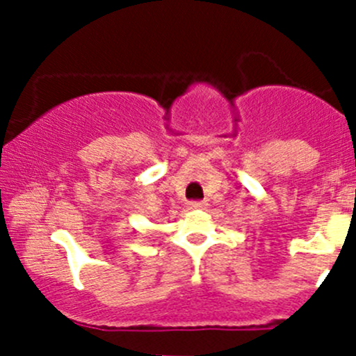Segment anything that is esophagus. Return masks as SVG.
<instances>
[{
    "label": "esophagus",
    "mask_w": 356,
    "mask_h": 356,
    "mask_svg": "<svg viewBox=\"0 0 356 356\" xmlns=\"http://www.w3.org/2000/svg\"><path fill=\"white\" fill-rule=\"evenodd\" d=\"M204 207H207V201H191V203H189V208H191V210H203Z\"/></svg>",
    "instance_id": "obj_1"
}]
</instances>
